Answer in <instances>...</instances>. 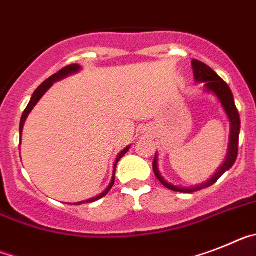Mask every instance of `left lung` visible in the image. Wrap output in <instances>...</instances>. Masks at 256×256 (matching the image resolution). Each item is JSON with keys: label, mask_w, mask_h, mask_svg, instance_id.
<instances>
[{"label": "left lung", "mask_w": 256, "mask_h": 256, "mask_svg": "<svg viewBox=\"0 0 256 256\" xmlns=\"http://www.w3.org/2000/svg\"><path fill=\"white\" fill-rule=\"evenodd\" d=\"M192 66L193 70H194V78L196 81L198 82H206V90L212 91L220 100L222 106H223L224 110L228 114L230 120V152H228V157H226V162L223 164L219 171L214 176L211 178L208 183L202 184L198 186H193V188H183V186H175L172 184L168 183V182L161 176L160 174L158 168H157V157L154 156V160H153V171H154V175L157 176L160 182L162 183V186H165L166 188L171 190H175V192H183V193H192L196 190H200L202 188H208V186H212L214 183H216L218 179L222 176V175L226 172V170H230L233 166V164L237 160V156H238V138H240V128H241V121H240V113L236 108L234 99H233V94L230 91V86L226 85V82L211 70L210 66H206L205 63H202L200 60H192Z\"/></svg>", "instance_id": "obj_1"}]
</instances>
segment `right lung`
I'll return each instance as SVG.
<instances>
[{
  "instance_id": "1",
  "label": "right lung",
  "mask_w": 256,
  "mask_h": 256,
  "mask_svg": "<svg viewBox=\"0 0 256 256\" xmlns=\"http://www.w3.org/2000/svg\"><path fill=\"white\" fill-rule=\"evenodd\" d=\"M80 70V66H78V64H70V66H64V68H62V70H59V72H56V73H55V74L51 76V77H48V78L46 80V81L42 82L41 85H40L38 88H37V90H36L34 92H33L32 99H30V103H28V106H26V110H24V112H23V116H22V120H20V134H22V130H23L24 122H26V117H28V114H30V110H33V106H34L36 104H37V102H38L40 99H41L42 95L45 94L46 91L48 90V88H51V85H52V84H54L55 81H58V80L63 78V77H66V76L70 74V73L77 72V70ZM128 150H130V146H128V148H125V150H122V152L118 154V157H117V160H116V164H114V174H113L112 182H110V186H108V188H106V190H104V192L102 193V194L96 196V197H94V198L88 200V201H84V202H78V204H74V205H81V204H85V202H94V201H96V200H99V198H102V197H104V196H106V193L110 192V188H112L113 184H114L116 165H117V162H118L120 160H121L122 157H124V156L126 154V153H128Z\"/></svg>"
}]
</instances>
